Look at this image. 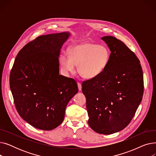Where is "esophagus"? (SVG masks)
I'll use <instances>...</instances> for the list:
<instances>
[{"label":"esophagus","instance_id":"1","mask_svg":"<svg viewBox=\"0 0 156 156\" xmlns=\"http://www.w3.org/2000/svg\"><path fill=\"white\" fill-rule=\"evenodd\" d=\"M77 84H78L79 90H81V83L80 82H78Z\"/></svg>","mask_w":156,"mask_h":156}]
</instances>
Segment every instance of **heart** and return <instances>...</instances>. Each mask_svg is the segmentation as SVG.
Instances as JSON below:
<instances>
[{"label":"heart","mask_w":156,"mask_h":156,"mask_svg":"<svg viewBox=\"0 0 156 156\" xmlns=\"http://www.w3.org/2000/svg\"><path fill=\"white\" fill-rule=\"evenodd\" d=\"M69 56L62 54L59 63L66 74L75 72V65L80 75L86 79H93L105 70L108 66L111 54L109 49L101 45L85 42L72 47L69 51Z\"/></svg>","instance_id":"1"}]
</instances>
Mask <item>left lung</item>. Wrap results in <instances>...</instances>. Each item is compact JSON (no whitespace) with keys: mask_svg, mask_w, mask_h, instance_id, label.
I'll return each instance as SVG.
<instances>
[{"mask_svg":"<svg viewBox=\"0 0 156 156\" xmlns=\"http://www.w3.org/2000/svg\"><path fill=\"white\" fill-rule=\"evenodd\" d=\"M108 45V66L97 77L83 81L88 125L95 132L110 135L126 127L133 119L144 94V76L140 61L121 40L101 38Z\"/></svg>","mask_w":156,"mask_h":156,"instance_id":"obj_1","label":"left lung"}]
</instances>
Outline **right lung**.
Returning <instances> with one entry per match:
<instances>
[{
  "mask_svg": "<svg viewBox=\"0 0 156 156\" xmlns=\"http://www.w3.org/2000/svg\"><path fill=\"white\" fill-rule=\"evenodd\" d=\"M68 32L42 35L24 45L9 77L20 116L34 127L51 130L63 121L66 105L77 94L75 80L59 75L60 49Z\"/></svg>",
  "mask_w": 156,
  "mask_h": 156,
  "instance_id": "obj_1",
  "label": "right lung"
}]
</instances>
